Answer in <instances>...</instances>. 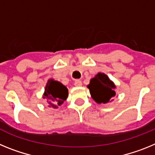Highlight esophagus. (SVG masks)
Segmentation results:
<instances>
[{
  "label": "esophagus",
  "instance_id": "esophagus-1",
  "mask_svg": "<svg viewBox=\"0 0 155 155\" xmlns=\"http://www.w3.org/2000/svg\"><path fill=\"white\" fill-rule=\"evenodd\" d=\"M74 85L76 86V87H81L82 82L80 81V80H76V81H75V83H74Z\"/></svg>",
  "mask_w": 155,
  "mask_h": 155
}]
</instances>
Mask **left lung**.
<instances>
[{"instance_id": "left-lung-1", "label": "left lung", "mask_w": 155, "mask_h": 155, "mask_svg": "<svg viewBox=\"0 0 155 155\" xmlns=\"http://www.w3.org/2000/svg\"><path fill=\"white\" fill-rule=\"evenodd\" d=\"M90 90L91 97L97 103L106 104L115 96L114 89L115 86L105 74L99 73L91 79L87 87Z\"/></svg>"}]
</instances>
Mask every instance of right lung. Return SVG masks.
<instances>
[{
    "label": "right lung",
    "mask_w": 155,
    "mask_h": 155,
    "mask_svg": "<svg viewBox=\"0 0 155 155\" xmlns=\"http://www.w3.org/2000/svg\"><path fill=\"white\" fill-rule=\"evenodd\" d=\"M68 89L61 83L55 81L54 79H49L45 87L44 98L48 101L49 107L57 108L58 105L67 99Z\"/></svg>",
    "instance_id": "add662e5"
}]
</instances>
